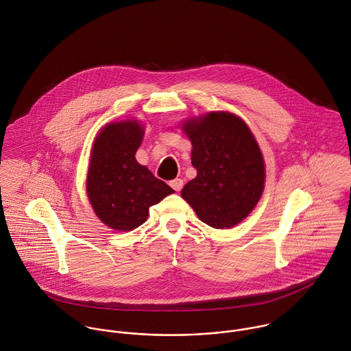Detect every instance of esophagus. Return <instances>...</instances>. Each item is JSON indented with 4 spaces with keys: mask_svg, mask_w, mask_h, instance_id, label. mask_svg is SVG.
<instances>
[{
    "mask_svg": "<svg viewBox=\"0 0 351 351\" xmlns=\"http://www.w3.org/2000/svg\"><path fill=\"white\" fill-rule=\"evenodd\" d=\"M170 186H171L176 192H180V191L182 189V186H184V181H182L181 178H176V180L170 181Z\"/></svg>",
    "mask_w": 351,
    "mask_h": 351,
    "instance_id": "1",
    "label": "esophagus"
}]
</instances>
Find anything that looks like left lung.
<instances>
[{
	"label": "left lung",
	"instance_id": "8db88e82",
	"mask_svg": "<svg viewBox=\"0 0 351 351\" xmlns=\"http://www.w3.org/2000/svg\"><path fill=\"white\" fill-rule=\"evenodd\" d=\"M182 130L192 142L196 178L181 191L201 221L231 228L247 217L262 196L265 162L247 124L230 112L189 119Z\"/></svg>",
	"mask_w": 351,
	"mask_h": 351
}]
</instances>
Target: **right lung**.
I'll return each instance as SVG.
<instances>
[{
  "label": "right lung",
  "instance_id": "add662e5",
  "mask_svg": "<svg viewBox=\"0 0 351 351\" xmlns=\"http://www.w3.org/2000/svg\"><path fill=\"white\" fill-rule=\"evenodd\" d=\"M145 128L138 120L109 123L90 154L86 192L101 221L116 231H132L149 216V208L174 191L138 163L135 154Z\"/></svg>",
  "mask_w": 351,
  "mask_h": 351
}]
</instances>
